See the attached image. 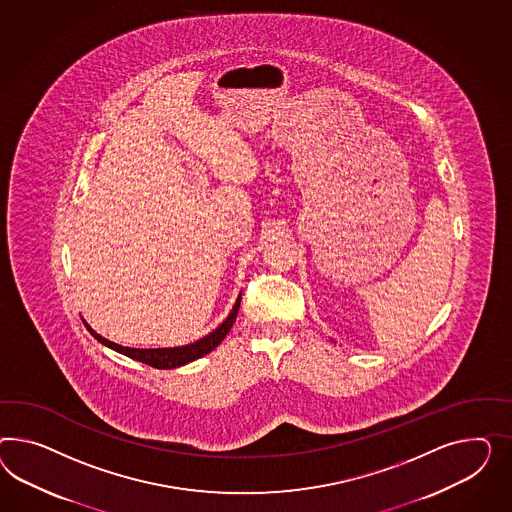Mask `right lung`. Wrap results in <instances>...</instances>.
Instances as JSON below:
<instances>
[{"label": "right lung", "instance_id": "right-lung-1", "mask_svg": "<svg viewBox=\"0 0 512 512\" xmlns=\"http://www.w3.org/2000/svg\"><path fill=\"white\" fill-rule=\"evenodd\" d=\"M240 300H242V292L238 294L236 304L233 305L229 317L225 318L214 332L208 333L203 339L190 343V345L173 346V348H130V346L117 345L113 341L104 339L89 324H85V326H87V330L91 332V335L97 339L98 343L108 346V348L123 354V356L141 361V363H147V365L156 367V369H177V367H182V365H186L190 361L199 360V358L207 356L208 352H212L216 346L220 345L221 341L225 339V335L231 332V328L235 324Z\"/></svg>", "mask_w": 512, "mask_h": 512}]
</instances>
